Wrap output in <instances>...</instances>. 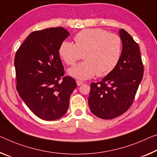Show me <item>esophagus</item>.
<instances>
[{
    "mask_svg": "<svg viewBox=\"0 0 157 157\" xmlns=\"http://www.w3.org/2000/svg\"><path fill=\"white\" fill-rule=\"evenodd\" d=\"M76 82H77V84H78V86H80L81 84H84V82L80 81V80H77Z\"/></svg>",
    "mask_w": 157,
    "mask_h": 157,
    "instance_id": "esophagus-1",
    "label": "esophagus"
}]
</instances>
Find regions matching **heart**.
Returning <instances> with one entry per match:
<instances>
[{
  "mask_svg": "<svg viewBox=\"0 0 157 157\" xmlns=\"http://www.w3.org/2000/svg\"><path fill=\"white\" fill-rule=\"evenodd\" d=\"M75 43L63 41L59 55L68 66H73L84 56V61L68 71L74 78L86 79L95 75H108L117 66L122 52L121 37L101 29L79 31L74 38Z\"/></svg>",
  "mask_w": 157,
  "mask_h": 157,
  "instance_id": "obj_1",
  "label": "heart"
}]
</instances>
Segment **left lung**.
I'll list each match as a JSON object with an SVG mask.
<instances>
[{
	"instance_id": "8db88e82",
	"label": "left lung",
	"mask_w": 157,
	"mask_h": 157,
	"mask_svg": "<svg viewBox=\"0 0 157 157\" xmlns=\"http://www.w3.org/2000/svg\"><path fill=\"white\" fill-rule=\"evenodd\" d=\"M122 52L117 66L101 82L91 84L88 99L91 113L111 119L126 113L133 103L144 74L138 43L125 30H119Z\"/></svg>"
}]
</instances>
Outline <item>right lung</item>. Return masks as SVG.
<instances>
[{
	"mask_svg": "<svg viewBox=\"0 0 157 157\" xmlns=\"http://www.w3.org/2000/svg\"><path fill=\"white\" fill-rule=\"evenodd\" d=\"M70 36L63 27L29 34L14 57L17 91L39 118H61L68 110L70 97L77 87L75 79L64 75L59 47Z\"/></svg>",
	"mask_w": 157,
	"mask_h": 157,
	"instance_id": "1",
	"label": "right lung"
}]
</instances>
